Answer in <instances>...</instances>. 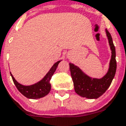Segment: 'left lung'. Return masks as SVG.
Returning a JSON list of instances; mask_svg holds the SVG:
<instances>
[{"instance_id":"obj_1","label":"left lung","mask_w":126,"mask_h":126,"mask_svg":"<svg viewBox=\"0 0 126 126\" xmlns=\"http://www.w3.org/2000/svg\"><path fill=\"white\" fill-rule=\"evenodd\" d=\"M107 36L111 51V57L108 72L101 79H92L80 69L78 66L69 63L70 70L74 82L75 91L77 94L89 99H97L105 93L114 78L117 68L115 48L110 33L106 30Z\"/></svg>"}]
</instances>
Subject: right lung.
Returning a JSON list of instances; mask_svg holds the SVG:
<instances>
[{"label": "right lung", "mask_w": 126, "mask_h": 126, "mask_svg": "<svg viewBox=\"0 0 126 126\" xmlns=\"http://www.w3.org/2000/svg\"><path fill=\"white\" fill-rule=\"evenodd\" d=\"M61 60L54 63L47 74L40 81L31 86H26L21 85L16 81L11 73L10 74L16 88L21 93L29 99H38L46 96L51 91V86L50 84V80L51 79V77L54 74Z\"/></svg>", "instance_id": "1"}]
</instances>
